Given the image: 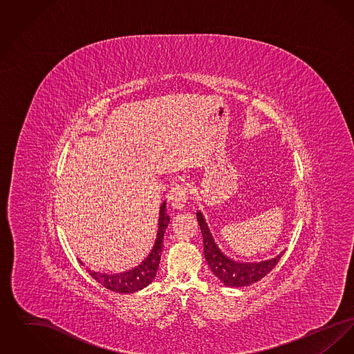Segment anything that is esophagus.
I'll return each instance as SVG.
<instances>
[{"label": "esophagus", "instance_id": "esophagus-1", "mask_svg": "<svg viewBox=\"0 0 354 354\" xmlns=\"http://www.w3.org/2000/svg\"><path fill=\"white\" fill-rule=\"evenodd\" d=\"M187 198H188L187 187L185 185H176L169 189V195H167V202L174 208L180 209V208L185 207Z\"/></svg>", "mask_w": 354, "mask_h": 354}]
</instances>
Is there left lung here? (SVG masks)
Instances as JSON below:
<instances>
[{
	"label": "left lung",
	"mask_w": 354,
	"mask_h": 354,
	"mask_svg": "<svg viewBox=\"0 0 354 354\" xmlns=\"http://www.w3.org/2000/svg\"><path fill=\"white\" fill-rule=\"evenodd\" d=\"M196 219L202 231L205 261L208 263V267L214 272V274L224 286H235V288L251 286L253 283L261 280L266 274H268L270 270L276 267L280 257L283 256L281 252L279 253L276 257H272L270 260H263V261H254V263L236 261L234 259L228 257L225 253L221 252L201 211L196 212Z\"/></svg>",
	"instance_id": "8db88e82"
}]
</instances>
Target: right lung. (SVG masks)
Masks as SVG:
<instances>
[{
    "instance_id": "add662e5",
    "label": "right lung",
    "mask_w": 354,
    "mask_h": 354,
    "mask_svg": "<svg viewBox=\"0 0 354 354\" xmlns=\"http://www.w3.org/2000/svg\"><path fill=\"white\" fill-rule=\"evenodd\" d=\"M166 212V202H163L159 208L158 232L153 247L149 256L139 266H136L133 270L120 273H102L97 270H87L88 274L106 289H110L117 293H134L136 290H140L149 286L156 276L163 247V237L169 227V218ZM80 263L84 266L81 260Z\"/></svg>"
}]
</instances>
